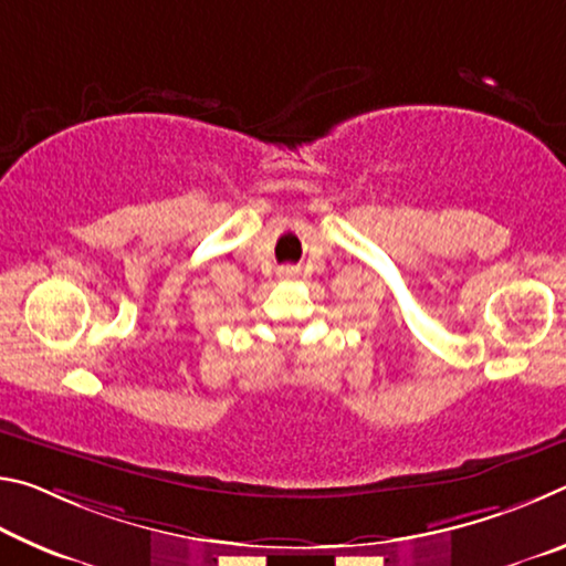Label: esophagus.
<instances>
[{"label": "esophagus", "instance_id": "1", "mask_svg": "<svg viewBox=\"0 0 566 566\" xmlns=\"http://www.w3.org/2000/svg\"><path fill=\"white\" fill-rule=\"evenodd\" d=\"M280 276H282V280H294L296 270H290V266H286V270H280Z\"/></svg>", "mask_w": 566, "mask_h": 566}]
</instances>
